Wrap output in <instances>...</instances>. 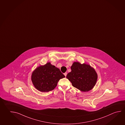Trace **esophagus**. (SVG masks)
I'll list each match as a JSON object with an SVG mask.
<instances>
[{
	"label": "esophagus",
	"instance_id": "esophagus-1",
	"mask_svg": "<svg viewBox=\"0 0 125 125\" xmlns=\"http://www.w3.org/2000/svg\"><path fill=\"white\" fill-rule=\"evenodd\" d=\"M67 74V73H64V75L65 76H66Z\"/></svg>",
	"mask_w": 125,
	"mask_h": 125
}]
</instances>
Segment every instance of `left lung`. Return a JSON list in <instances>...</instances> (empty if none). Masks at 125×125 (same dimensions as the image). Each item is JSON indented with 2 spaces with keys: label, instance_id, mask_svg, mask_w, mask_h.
<instances>
[{
  "label": "left lung",
  "instance_id": "8db88e82",
  "mask_svg": "<svg viewBox=\"0 0 125 125\" xmlns=\"http://www.w3.org/2000/svg\"><path fill=\"white\" fill-rule=\"evenodd\" d=\"M71 69V72L68 73L66 78L73 86L82 92H88L93 89L97 79L94 68L88 64L74 62Z\"/></svg>",
  "mask_w": 125,
  "mask_h": 125
}]
</instances>
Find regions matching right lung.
<instances>
[{
  "label": "right lung",
  "mask_w": 125,
  "mask_h": 125,
  "mask_svg": "<svg viewBox=\"0 0 125 125\" xmlns=\"http://www.w3.org/2000/svg\"><path fill=\"white\" fill-rule=\"evenodd\" d=\"M65 77L60 70L48 62L40 65L33 71L31 79L34 87L41 92L53 90L59 81Z\"/></svg>",
  "instance_id": "1"
}]
</instances>
